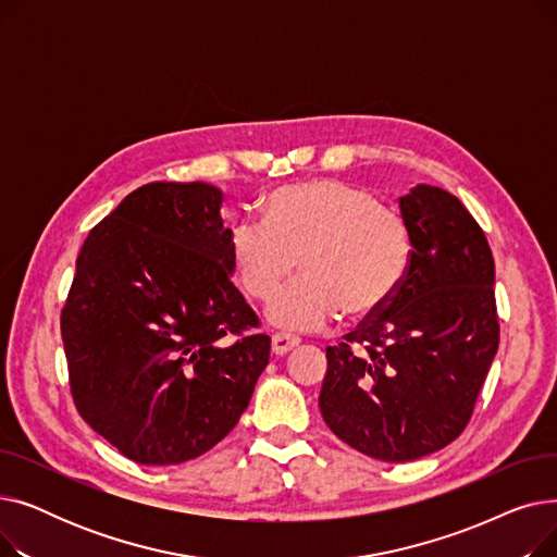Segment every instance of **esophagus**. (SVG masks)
Here are the masks:
<instances>
[{"label": "esophagus", "instance_id": "esophagus-1", "mask_svg": "<svg viewBox=\"0 0 557 557\" xmlns=\"http://www.w3.org/2000/svg\"><path fill=\"white\" fill-rule=\"evenodd\" d=\"M298 345H300V338L290 336V334H273V338H271V349L275 357H284L288 352H294Z\"/></svg>", "mask_w": 557, "mask_h": 557}]
</instances>
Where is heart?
Returning <instances> with one entry per match:
<instances>
[{
	"label": "heart",
	"instance_id": "1",
	"mask_svg": "<svg viewBox=\"0 0 557 557\" xmlns=\"http://www.w3.org/2000/svg\"><path fill=\"white\" fill-rule=\"evenodd\" d=\"M404 216L343 181L284 185L263 202V221L230 227V259L246 294L267 300L298 269L305 275L269 302L273 325L323 330L345 311L349 320L382 311L411 267Z\"/></svg>",
	"mask_w": 557,
	"mask_h": 557
}]
</instances>
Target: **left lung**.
I'll return each mask as SVG.
<instances>
[{
	"label": "left lung",
	"instance_id": "8db88e82",
	"mask_svg": "<svg viewBox=\"0 0 557 557\" xmlns=\"http://www.w3.org/2000/svg\"><path fill=\"white\" fill-rule=\"evenodd\" d=\"M397 202L411 232V267L382 313L327 347L318 397L343 443L386 462L456 441L499 349L494 259L474 216L431 185Z\"/></svg>",
	"mask_w": 557,
	"mask_h": 557
}]
</instances>
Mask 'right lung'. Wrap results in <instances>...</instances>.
I'll return each instance as SVG.
<instances>
[{
	"instance_id": "add662e5",
	"label": "right lung",
	"mask_w": 557,
	"mask_h": 557,
	"mask_svg": "<svg viewBox=\"0 0 557 557\" xmlns=\"http://www.w3.org/2000/svg\"><path fill=\"white\" fill-rule=\"evenodd\" d=\"M223 191L149 183L87 234L61 313L81 418L139 465L210 451L248 408L271 338L237 286Z\"/></svg>"
}]
</instances>
